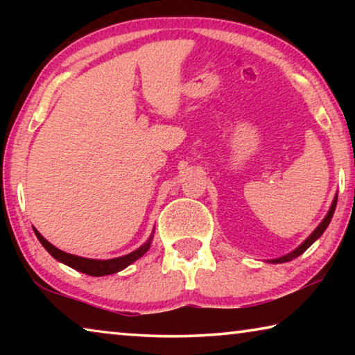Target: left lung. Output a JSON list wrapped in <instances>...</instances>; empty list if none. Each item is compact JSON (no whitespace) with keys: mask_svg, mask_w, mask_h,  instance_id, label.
Segmentation results:
<instances>
[{"mask_svg":"<svg viewBox=\"0 0 355 355\" xmlns=\"http://www.w3.org/2000/svg\"><path fill=\"white\" fill-rule=\"evenodd\" d=\"M336 199H338V194H335V197H334V200H332V205H330V208H329V211H327V214H326V218H324L322 220H321V224L318 225L313 232H311V235L305 239V241L300 244V245H297L296 249L294 250H291L290 254H285V255H282V257H279V258H272V260H266V263H274V264H279V263H286V261H291V260H294V258H297L299 255H302L305 250H307L311 244H313L318 238H320L324 232H326V228L329 227V224H330V220H332V216H334V213H335V207H336Z\"/></svg>","mask_w":355,"mask_h":355,"instance_id":"obj_1","label":"left lung"}]
</instances>
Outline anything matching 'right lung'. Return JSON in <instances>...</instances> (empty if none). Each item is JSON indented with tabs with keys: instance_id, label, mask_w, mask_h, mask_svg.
<instances>
[{
	"instance_id": "add662e5",
	"label": "right lung",
	"mask_w": 355,
	"mask_h": 355,
	"mask_svg": "<svg viewBox=\"0 0 355 355\" xmlns=\"http://www.w3.org/2000/svg\"><path fill=\"white\" fill-rule=\"evenodd\" d=\"M34 233L40 241V244L48 250V254H50L53 258H56L58 261H61L64 264H67V266L73 268L75 271L92 275V277H101V275H110V274H116L119 271H122V269L130 266L131 263L139 260V258L150 249V244H152L155 230L152 235H150L147 241L141 245V248H137L136 250L130 252V254H127V255L111 258V260H95V258H84V257H78L73 254H67V252L58 249L51 243H48L46 239L42 236L37 230H35V228H34Z\"/></svg>"
}]
</instances>
